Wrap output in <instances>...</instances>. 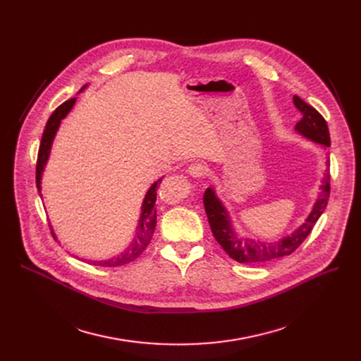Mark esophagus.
<instances>
[{
	"label": "esophagus",
	"mask_w": 361,
	"mask_h": 361,
	"mask_svg": "<svg viewBox=\"0 0 361 361\" xmlns=\"http://www.w3.org/2000/svg\"><path fill=\"white\" fill-rule=\"evenodd\" d=\"M206 166L203 165V164H199V162H195V164H192L190 166H188V174H190L192 177H195V178H202V177H204V174H206Z\"/></svg>",
	"instance_id": "1"
}]
</instances>
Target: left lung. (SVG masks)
<instances>
[{"instance_id":"left-lung-1","label":"left lung","mask_w":361,"mask_h":361,"mask_svg":"<svg viewBox=\"0 0 361 361\" xmlns=\"http://www.w3.org/2000/svg\"><path fill=\"white\" fill-rule=\"evenodd\" d=\"M293 101L297 109L302 114L301 121H298L294 128L297 135L324 147H329L331 137L325 118L313 106H310L298 97H294ZM325 164V174L320 180L319 192L316 193V199L312 204L310 212L297 228H294L290 234H286L276 240H262L240 235L234 228L230 211L226 209V206L219 199L216 190L214 187H207L203 196L204 209L207 214V219H209L214 237L221 244V247L226 252V255L244 264H260L291 255L306 240L320 215L326 209L331 192L329 159H326Z\"/></svg>"}]
</instances>
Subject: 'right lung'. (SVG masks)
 <instances>
[{
  "label": "right lung",
  "mask_w": 361,
  "mask_h": 361,
  "mask_svg": "<svg viewBox=\"0 0 361 361\" xmlns=\"http://www.w3.org/2000/svg\"><path fill=\"white\" fill-rule=\"evenodd\" d=\"M87 85H85L79 93H82L83 90H86ZM75 98L66 101L63 105H60L56 108L52 116L49 117L45 130H44V135H42V140H41V146H39V154H37V164H36V187H37V192H39V196L42 199V174L45 171V166L48 164L49 155H51V147L54 143V139L56 136V131H59L61 121L68 116L70 111L73 109L74 104H75ZM162 178L157 180L154 184L149 187V190L146 192L142 206H140V216H139V222L136 226V235L133 238V241H130L128 247L126 250H123L121 253L108 257V259H102V260H87V263L90 264H98V267H121V264L130 263L135 259H137L143 250L147 247V244L152 240V235H154L155 231V226H157V190H158V185L161 184ZM52 228V226H51ZM52 235L56 240V235L54 234L52 230Z\"/></svg>",
  "instance_id": "right-lung-1"
}]
</instances>
